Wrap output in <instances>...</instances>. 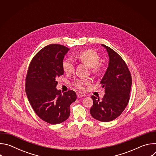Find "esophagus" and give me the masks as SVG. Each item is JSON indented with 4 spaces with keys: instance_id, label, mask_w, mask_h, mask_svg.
Segmentation results:
<instances>
[{
    "instance_id": "34e87169",
    "label": "esophagus",
    "mask_w": 156,
    "mask_h": 156,
    "mask_svg": "<svg viewBox=\"0 0 156 156\" xmlns=\"http://www.w3.org/2000/svg\"><path fill=\"white\" fill-rule=\"evenodd\" d=\"M76 94H77V96L78 98H81V97H83L85 96V94L83 93H81V92H78L76 93Z\"/></svg>"
}]
</instances>
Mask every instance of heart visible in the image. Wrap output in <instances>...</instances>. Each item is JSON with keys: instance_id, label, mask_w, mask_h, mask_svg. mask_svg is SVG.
Segmentation results:
<instances>
[{"instance_id": "b5f03b06", "label": "heart", "mask_w": 156, "mask_h": 156, "mask_svg": "<svg viewBox=\"0 0 156 156\" xmlns=\"http://www.w3.org/2000/svg\"><path fill=\"white\" fill-rule=\"evenodd\" d=\"M74 58L84 63L88 67L91 68V72L95 75H100L104 71V66L99 63L100 56L98 52L92 49H87L81 51L75 54ZM63 72L67 75L71 74L74 71V63L71 58H65L62 63ZM90 83L86 79L77 78L73 81L72 85L80 90H84L85 85Z\"/></svg>"}]
</instances>
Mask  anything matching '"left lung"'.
Here are the masks:
<instances>
[{
    "mask_svg": "<svg viewBox=\"0 0 156 156\" xmlns=\"http://www.w3.org/2000/svg\"><path fill=\"white\" fill-rule=\"evenodd\" d=\"M102 46L109 56L108 66L101 81L105 94L101 100L91 96L93 105L90 113L94 119L107 122L120 116L128 105L132 80L123 59L113 49L104 44Z\"/></svg>",
    "mask_w": 156,
    "mask_h": 156,
    "instance_id": "1",
    "label": "left lung"
}]
</instances>
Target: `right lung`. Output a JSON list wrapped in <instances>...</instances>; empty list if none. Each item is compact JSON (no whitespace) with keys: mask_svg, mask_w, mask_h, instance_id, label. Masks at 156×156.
<instances>
[{"mask_svg":"<svg viewBox=\"0 0 156 156\" xmlns=\"http://www.w3.org/2000/svg\"><path fill=\"white\" fill-rule=\"evenodd\" d=\"M70 49L60 44L41 49L31 60L26 76L25 91L36 115L50 124L60 123L70 114V105L76 99L73 90L62 93L56 79L63 74L62 63Z\"/></svg>","mask_w":156,"mask_h":156,"instance_id":"add662e5","label":"right lung"}]
</instances>
